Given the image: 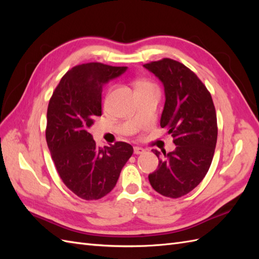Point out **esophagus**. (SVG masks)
Segmentation results:
<instances>
[{
    "label": "esophagus",
    "mask_w": 259,
    "mask_h": 259,
    "mask_svg": "<svg viewBox=\"0 0 259 259\" xmlns=\"http://www.w3.org/2000/svg\"><path fill=\"white\" fill-rule=\"evenodd\" d=\"M145 152V149L141 147H135L134 148V153L135 155H141V153Z\"/></svg>",
    "instance_id": "esophagus-1"
}]
</instances>
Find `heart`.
<instances>
[{
    "label": "heart",
    "mask_w": 259,
    "mask_h": 259,
    "mask_svg": "<svg viewBox=\"0 0 259 259\" xmlns=\"http://www.w3.org/2000/svg\"><path fill=\"white\" fill-rule=\"evenodd\" d=\"M149 85H151L149 82H147V81H139L138 83H137V88H139V87H149Z\"/></svg>",
    "instance_id": "1"
}]
</instances>
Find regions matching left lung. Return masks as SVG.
Here are the masks:
<instances>
[{
  "label": "left lung",
  "mask_w": 259,
  "mask_h": 259,
  "mask_svg": "<svg viewBox=\"0 0 259 259\" xmlns=\"http://www.w3.org/2000/svg\"><path fill=\"white\" fill-rule=\"evenodd\" d=\"M144 67L163 83L166 102L160 125L176 145L172 152H163L158 169L148 178L160 195L179 198L196 188L210 167L218 134L216 110L206 85L183 63L164 58ZM152 151L159 158L160 152Z\"/></svg>",
  "instance_id": "left-lung-1"
}]
</instances>
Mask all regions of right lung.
<instances>
[{"label":"right lung","mask_w":259,"mask_h":259,"mask_svg":"<svg viewBox=\"0 0 259 259\" xmlns=\"http://www.w3.org/2000/svg\"><path fill=\"white\" fill-rule=\"evenodd\" d=\"M126 67L100 62L75 65L59 82L49 101L46 138L52 160L63 184L84 200H98L111 191L134 148L117 141L98 147L89 133L101 115L103 84Z\"/></svg>","instance_id":"obj_1"}]
</instances>
